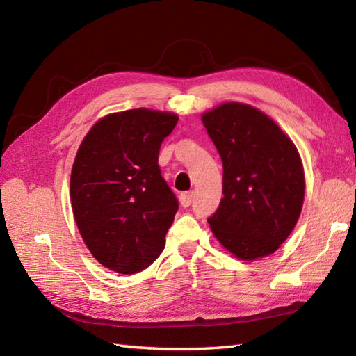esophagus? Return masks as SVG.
<instances>
[{"mask_svg":"<svg viewBox=\"0 0 356 356\" xmlns=\"http://www.w3.org/2000/svg\"><path fill=\"white\" fill-rule=\"evenodd\" d=\"M180 205H182L184 208H188L193 203V193H182L180 194Z\"/></svg>","mask_w":356,"mask_h":356,"instance_id":"34e87169","label":"esophagus"}]
</instances>
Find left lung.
Listing matches in <instances>:
<instances>
[{
  "label": "left lung",
  "mask_w": 356,
  "mask_h": 356,
  "mask_svg": "<svg viewBox=\"0 0 356 356\" xmlns=\"http://www.w3.org/2000/svg\"><path fill=\"white\" fill-rule=\"evenodd\" d=\"M222 157L223 197L208 223L241 260L275 252L297 225L303 163L293 142L251 105L226 102L202 116Z\"/></svg>",
  "instance_id": "1"
}]
</instances>
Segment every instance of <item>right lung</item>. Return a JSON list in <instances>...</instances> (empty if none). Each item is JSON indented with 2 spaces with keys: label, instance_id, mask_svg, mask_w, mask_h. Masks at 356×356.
Returning <instances> with one entry per match:
<instances>
[{
  "label": "right lung",
  "instance_id": "1",
  "mask_svg": "<svg viewBox=\"0 0 356 356\" xmlns=\"http://www.w3.org/2000/svg\"><path fill=\"white\" fill-rule=\"evenodd\" d=\"M177 115L148 108L113 113L82 140L70 177L73 216L95 259L136 274L165 248L179 202L159 168V149Z\"/></svg>",
  "mask_w": 356,
  "mask_h": 356
}]
</instances>
